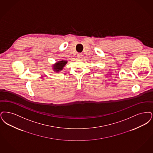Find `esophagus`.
<instances>
[{"label": "esophagus", "instance_id": "obj_1", "mask_svg": "<svg viewBox=\"0 0 153 153\" xmlns=\"http://www.w3.org/2000/svg\"><path fill=\"white\" fill-rule=\"evenodd\" d=\"M82 54L81 53H78V55H77V57H78V58H79V59H80V58H82Z\"/></svg>", "mask_w": 153, "mask_h": 153}]
</instances>
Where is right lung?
Segmentation results:
<instances>
[{"label": "right lung", "mask_w": 153, "mask_h": 153, "mask_svg": "<svg viewBox=\"0 0 153 153\" xmlns=\"http://www.w3.org/2000/svg\"><path fill=\"white\" fill-rule=\"evenodd\" d=\"M67 63V60H60L56 62L54 65H53V71L56 73H59L63 69V67L66 65Z\"/></svg>", "instance_id": "add662e5"}]
</instances>
